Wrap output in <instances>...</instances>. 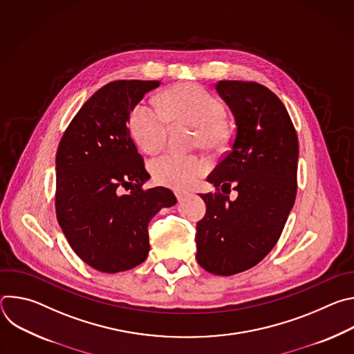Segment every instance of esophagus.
<instances>
[{
  "instance_id": "esophagus-1",
  "label": "esophagus",
  "mask_w": 354,
  "mask_h": 354,
  "mask_svg": "<svg viewBox=\"0 0 354 354\" xmlns=\"http://www.w3.org/2000/svg\"><path fill=\"white\" fill-rule=\"evenodd\" d=\"M174 193H175V196H176L178 200H183V198L189 194V193H186V192H183V190H175Z\"/></svg>"
}]
</instances>
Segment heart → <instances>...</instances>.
Returning a JSON list of instances; mask_svg holds the SVG:
<instances>
[{
	"instance_id": "heart-1",
	"label": "heart",
	"mask_w": 354,
	"mask_h": 354,
	"mask_svg": "<svg viewBox=\"0 0 354 354\" xmlns=\"http://www.w3.org/2000/svg\"><path fill=\"white\" fill-rule=\"evenodd\" d=\"M160 108L147 102L136 104L129 113V130L136 144L148 154L160 151L167 140L168 123L196 127L197 141L207 147L220 145L227 138L223 122L224 105L218 97L197 84L175 85L160 96ZM149 171L160 185L185 189L206 171V164L194 156L164 154L149 162Z\"/></svg>"
}]
</instances>
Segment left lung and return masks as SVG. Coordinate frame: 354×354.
<instances>
[{"mask_svg":"<svg viewBox=\"0 0 354 354\" xmlns=\"http://www.w3.org/2000/svg\"><path fill=\"white\" fill-rule=\"evenodd\" d=\"M235 119L230 151L200 194L206 216L196 228V259L209 273L231 276L258 265L279 241L297 194L298 138L281 100L254 81H218ZM234 186L239 197L226 194ZM221 187L223 193L219 192Z\"/></svg>","mask_w":354,"mask_h":354,"instance_id":"1","label":"left lung"}]
</instances>
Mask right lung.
<instances>
[{"label":"right lung","instance_id":"right-lung-1","mask_svg":"<svg viewBox=\"0 0 354 354\" xmlns=\"http://www.w3.org/2000/svg\"><path fill=\"white\" fill-rule=\"evenodd\" d=\"M158 85L140 80L106 84L78 111L57 148V221L75 254L99 272L142 263L151 218L176 203L169 189H142L149 175L127 129L131 108Z\"/></svg>","mask_w":354,"mask_h":354}]
</instances>
